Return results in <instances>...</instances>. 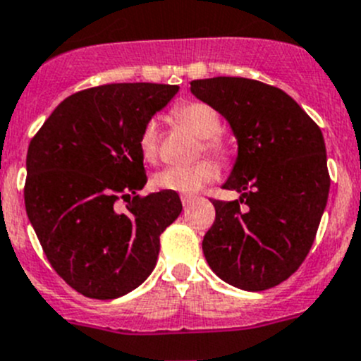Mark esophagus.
Listing matches in <instances>:
<instances>
[{
  "label": "esophagus",
  "instance_id": "esophagus-1",
  "mask_svg": "<svg viewBox=\"0 0 361 361\" xmlns=\"http://www.w3.org/2000/svg\"><path fill=\"white\" fill-rule=\"evenodd\" d=\"M194 195H181V202H183V206H185V208H187V206L188 204H190V202L192 201H194Z\"/></svg>",
  "mask_w": 361,
  "mask_h": 361
}]
</instances>
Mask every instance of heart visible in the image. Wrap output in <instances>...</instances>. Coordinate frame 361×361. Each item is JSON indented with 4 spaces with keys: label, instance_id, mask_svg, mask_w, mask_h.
<instances>
[{
    "label": "heart",
    "instance_id": "heart-1",
    "mask_svg": "<svg viewBox=\"0 0 361 361\" xmlns=\"http://www.w3.org/2000/svg\"><path fill=\"white\" fill-rule=\"evenodd\" d=\"M173 118L185 128L194 132L197 137L202 139V149L209 155L216 157L220 160H227L231 155V148L219 135L222 121L220 114L216 113L215 107L206 102L192 100V102H183L173 109ZM160 135L157 121H148L142 128L141 137H139V149L142 157L148 162H155L159 157ZM219 178V169L209 160H201L187 167H167L160 171L153 178V185L160 190L176 192L181 195L197 194L206 185L213 183Z\"/></svg>",
    "mask_w": 361,
    "mask_h": 361
}]
</instances>
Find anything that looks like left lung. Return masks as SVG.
<instances>
[{
	"instance_id": "obj_1",
	"label": "left lung",
	"mask_w": 361,
	"mask_h": 361,
	"mask_svg": "<svg viewBox=\"0 0 361 361\" xmlns=\"http://www.w3.org/2000/svg\"><path fill=\"white\" fill-rule=\"evenodd\" d=\"M190 92L215 107L238 139L227 190L202 240L209 268L243 291L288 281L316 240L330 192L326 146L316 121L282 90L245 77L190 82Z\"/></svg>"
}]
</instances>
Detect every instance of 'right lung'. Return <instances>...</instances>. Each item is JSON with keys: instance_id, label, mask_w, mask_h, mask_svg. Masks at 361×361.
<instances>
[{"instance_id": "add662e5", "label": "right lung", "mask_w": 361, "mask_h": 361, "mask_svg": "<svg viewBox=\"0 0 361 361\" xmlns=\"http://www.w3.org/2000/svg\"><path fill=\"white\" fill-rule=\"evenodd\" d=\"M178 90L153 82L82 90L31 139L27 219L56 274L87 298H120L141 286L159 259L160 234L181 213L176 192L137 194L148 181L141 132ZM120 198L127 212H117Z\"/></svg>"}]
</instances>
